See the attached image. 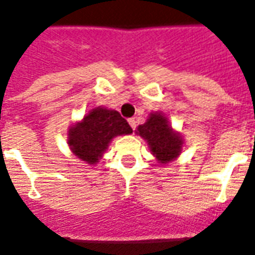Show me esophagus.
I'll list each match as a JSON object with an SVG mask.
<instances>
[{"label":"esophagus","instance_id":"obj_1","mask_svg":"<svg viewBox=\"0 0 255 255\" xmlns=\"http://www.w3.org/2000/svg\"><path fill=\"white\" fill-rule=\"evenodd\" d=\"M128 124L131 126V128H132V129H135V128H136V122H135V119H128Z\"/></svg>","mask_w":255,"mask_h":255}]
</instances>
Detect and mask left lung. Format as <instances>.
Masks as SVG:
<instances>
[{"label": "left lung", "instance_id": "obj_1", "mask_svg": "<svg viewBox=\"0 0 255 255\" xmlns=\"http://www.w3.org/2000/svg\"><path fill=\"white\" fill-rule=\"evenodd\" d=\"M135 133L147 142L150 153L161 165L169 164L182 154L183 135L171 127L168 117L162 112H151L146 123L140 124Z\"/></svg>", "mask_w": 255, "mask_h": 255}]
</instances>
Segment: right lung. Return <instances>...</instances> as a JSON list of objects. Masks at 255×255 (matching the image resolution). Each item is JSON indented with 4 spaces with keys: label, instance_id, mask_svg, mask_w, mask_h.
I'll return each mask as SVG.
<instances>
[{
    "label": "right lung",
    "instance_id": "add662e5",
    "mask_svg": "<svg viewBox=\"0 0 255 255\" xmlns=\"http://www.w3.org/2000/svg\"><path fill=\"white\" fill-rule=\"evenodd\" d=\"M129 133H132V128L119 112L97 106L69 127L67 143L79 160L95 165L108 150L112 139Z\"/></svg>",
    "mask_w": 255,
    "mask_h": 255
}]
</instances>
